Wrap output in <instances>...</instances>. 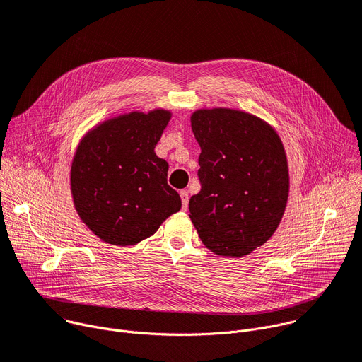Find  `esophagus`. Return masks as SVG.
Wrapping results in <instances>:
<instances>
[{"instance_id": "esophagus-1", "label": "esophagus", "mask_w": 362, "mask_h": 362, "mask_svg": "<svg viewBox=\"0 0 362 362\" xmlns=\"http://www.w3.org/2000/svg\"><path fill=\"white\" fill-rule=\"evenodd\" d=\"M180 198H182V208L186 211L187 204H189V193L187 190H180Z\"/></svg>"}]
</instances>
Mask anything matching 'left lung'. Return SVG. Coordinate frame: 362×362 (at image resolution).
I'll return each instance as SVG.
<instances>
[{
    "label": "left lung",
    "instance_id": "left-lung-1",
    "mask_svg": "<svg viewBox=\"0 0 362 362\" xmlns=\"http://www.w3.org/2000/svg\"><path fill=\"white\" fill-rule=\"evenodd\" d=\"M190 122L201 146V190L189 201V216L212 252L247 255L269 241L286 209L281 140L267 122L237 110H199Z\"/></svg>",
    "mask_w": 362,
    "mask_h": 362
}]
</instances>
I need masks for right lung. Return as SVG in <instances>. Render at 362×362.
I'll return each mask as SVG.
<instances>
[{
	"label": "right lung",
	"mask_w": 362,
	"mask_h": 362,
	"mask_svg": "<svg viewBox=\"0 0 362 362\" xmlns=\"http://www.w3.org/2000/svg\"><path fill=\"white\" fill-rule=\"evenodd\" d=\"M170 119L166 110L105 121L79 144L71 170L74 204L90 231L114 245L151 237L182 206L168 185L169 164L154 147Z\"/></svg>",
	"instance_id": "obj_1"
}]
</instances>
